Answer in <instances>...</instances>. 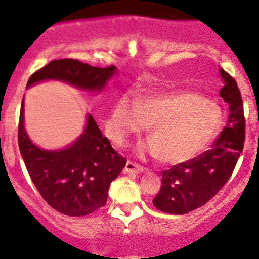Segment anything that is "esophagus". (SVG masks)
<instances>
[{
	"instance_id": "esophagus-1",
	"label": "esophagus",
	"mask_w": 259,
	"mask_h": 259,
	"mask_svg": "<svg viewBox=\"0 0 259 259\" xmlns=\"http://www.w3.org/2000/svg\"><path fill=\"white\" fill-rule=\"evenodd\" d=\"M124 171L125 173H144L145 168L141 167V165L136 164V163H133L132 160H127L125 168H124Z\"/></svg>"
}]
</instances>
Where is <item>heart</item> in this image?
Instances as JSON below:
<instances>
[{
	"label": "heart",
	"mask_w": 259,
	"mask_h": 259,
	"mask_svg": "<svg viewBox=\"0 0 259 259\" xmlns=\"http://www.w3.org/2000/svg\"><path fill=\"white\" fill-rule=\"evenodd\" d=\"M222 111L215 103L190 91L150 95L133 102L121 97L106 123L107 134L124 146L133 134L148 126L152 141L142 152L160 156L168 164L194 158L214 139L222 123Z\"/></svg>",
	"instance_id": "heart-1"
}]
</instances>
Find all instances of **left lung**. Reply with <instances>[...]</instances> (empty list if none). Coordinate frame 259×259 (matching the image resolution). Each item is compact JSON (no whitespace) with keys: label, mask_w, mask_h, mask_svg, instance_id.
Returning a JSON list of instances; mask_svg holds the SVG:
<instances>
[{"label":"left lung","mask_w":259,"mask_h":259,"mask_svg":"<svg viewBox=\"0 0 259 259\" xmlns=\"http://www.w3.org/2000/svg\"><path fill=\"white\" fill-rule=\"evenodd\" d=\"M219 72L224 80L219 95L229 105L227 125L210 150L163 171L162 186L153 204L164 213L185 214L206 204L231 177L243 150L245 115L241 94L233 76L222 68Z\"/></svg>","instance_id":"1"}]
</instances>
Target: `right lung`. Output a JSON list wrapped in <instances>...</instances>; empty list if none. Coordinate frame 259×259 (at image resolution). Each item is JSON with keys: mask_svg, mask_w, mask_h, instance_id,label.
Masks as SVG:
<instances>
[{"mask_svg": "<svg viewBox=\"0 0 259 259\" xmlns=\"http://www.w3.org/2000/svg\"><path fill=\"white\" fill-rule=\"evenodd\" d=\"M117 73L114 65L92 67L78 59H56L35 72L26 88L44 80H61L88 91L103 90ZM18 144L32 183L42 198L59 213L82 217L103 207L111 183L126 159L113 150L91 114L84 133L70 146L58 151L37 147L24 129V100L18 126Z\"/></svg>", "mask_w": 259, "mask_h": 259, "instance_id": "add662e5", "label": "right lung"}]
</instances>
